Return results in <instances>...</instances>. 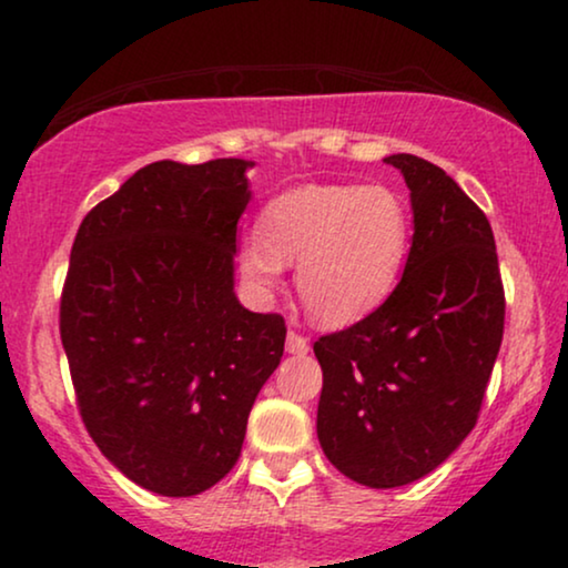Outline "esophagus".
Here are the masks:
<instances>
[{"mask_svg":"<svg viewBox=\"0 0 568 568\" xmlns=\"http://www.w3.org/2000/svg\"><path fill=\"white\" fill-rule=\"evenodd\" d=\"M285 352H291V355H306L310 352V342L302 334H296V331H288V336H285Z\"/></svg>","mask_w":568,"mask_h":568,"instance_id":"34e87169","label":"esophagus"}]
</instances>
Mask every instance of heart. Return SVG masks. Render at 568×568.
Here are the masks:
<instances>
[{"label": "heart", "mask_w": 568, "mask_h": 568, "mask_svg": "<svg viewBox=\"0 0 568 568\" xmlns=\"http://www.w3.org/2000/svg\"><path fill=\"white\" fill-rule=\"evenodd\" d=\"M414 221L382 184H304L266 202L258 232L240 243V275L272 293L296 262V288L325 328L366 321L393 296L408 262Z\"/></svg>", "instance_id": "b5f03b06"}]
</instances>
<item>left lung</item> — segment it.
I'll return each instance as SVG.
<instances>
[{"label":"left lung","mask_w":568,"mask_h":568,"mask_svg":"<svg viewBox=\"0 0 568 568\" xmlns=\"http://www.w3.org/2000/svg\"><path fill=\"white\" fill-rule=\"evenodd\" d=\"M410 192L414 237L393 296L321 336L317 440L338 473L371 488L425 478L478 422L505 331L488 219L433 162L389 154Z\"/></svg>","instance_id":"obj_1"}]
</instances>
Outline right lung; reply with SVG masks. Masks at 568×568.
Segmentation results:
<instances>
[{
	"instance_id": "1",
	"label": "right lung",
	"mask_w": 568,
	"mask_h": 568,
	"mask_svg": "<svg viewBox=\"0 0 568 568\" xmlns=\"http://www.w3.org/2000/svg\"><path fill=\"white\" fill-rule=\"evenodd\" d=\"M251 160H160L84 216L61 342L90 438L125 478L194 497L237 462L285 323L234 293Z\"/></svg>"
}]
</instances>
